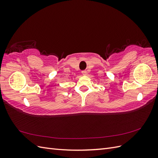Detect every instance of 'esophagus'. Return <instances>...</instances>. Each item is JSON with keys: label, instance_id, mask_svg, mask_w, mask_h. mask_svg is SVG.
Returning <instances> with one entry per match:
<instances>
[{"label": "esophagus", "instance_id": "34e87169", "mask_svg": "<svg viewBox=\"0 0 158 158\" xmlns=\"http://www.w3.org/2000/svg\"><path fill=\"white\" fill-rule=\"evenodd\" d=\"M82 74L83 75L85 76V75L87 74V71H86V70H82Z\"/></svg>", "mask_w": 158, "mask_h": 158}]
</instances>
